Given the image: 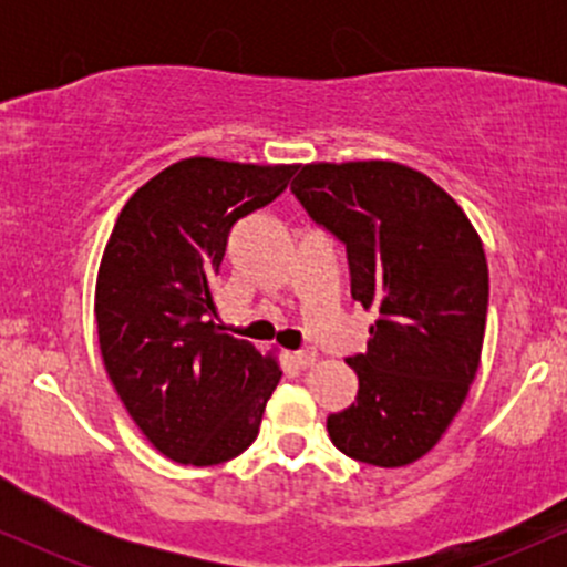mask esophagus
<instances>
[{
	"label": "esophagus",
	"instance_id": "esophagus-1",
	"mask_svg": "<svg viewBox=\"0 0 567 567\" xmlns=\"http://www.w3.org/2000/svg\"><path fill=\"white\" fill-rule=\"evenodd\" d=\"M296 360H298V365H301V368H311L317 360H320V354H317V349L306 347L301 351H296Z\"/></svg>",
	"mask_w": 567,
	"mask_h": 567
}]
</instances>
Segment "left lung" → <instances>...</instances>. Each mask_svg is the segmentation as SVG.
<instances>
[{
    "mask_svg": "<svg viewBox=\"0 0 567 567\" xmlns=\"http://www.w3.org/2000/svg\"><path fill=\"white\" fill-rule=\"evenodd\" d=\"M290 188L347 245L351 298L375 311L368 349L347 360L357 400L328 415L330 440L362 464H413L437 445L477 375L483 239L445 188L400 162H311Z\"/></svg>",
    "mask_w": 567,
    "mask_h": 567,
    "instance_id": "obj_1",
    "label": "left lung"
}]
</instances>
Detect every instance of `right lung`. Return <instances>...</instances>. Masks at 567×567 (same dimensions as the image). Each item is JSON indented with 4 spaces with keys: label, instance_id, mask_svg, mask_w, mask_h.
Listing matches in <instances>:
<instances>
[{
    "label": "right lung",
    "instance_id": "obj_1",
    "mask_svg": "<svg viewBox=\"0 0 567 567\" xmlns=\"http://www.w3.org/2000/svg\"><path fill=\"white\" fill-rule=\"evenodd\" d=\"M296 165L188 157L122 207L95 282L103 365L162 455L188 466L234 458L258 437L282 370L271 351L216 324L213 277L231 226L269 205Z\"/></svg>",
    "mask_w": 567,
    "mask_h": 567
}]
</instances>
